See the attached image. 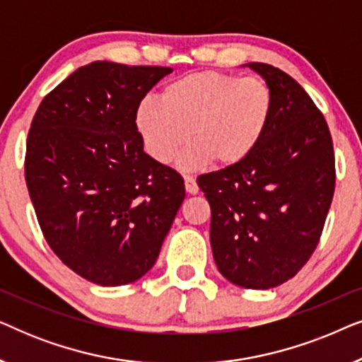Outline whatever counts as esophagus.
Segmentation results:
<instances>
[{"label":"esophagus","instance_id":"34e87169","mask_svg":"<svg viewBox=\"0 0 362 362\" xmlns=\"http://www.w3.org/2000/svg\"><path fill=\"white\" fill-rule=\"evenodd\" d=\"M185 186H186V191L189 192V194H197V191H199L196 180L189 175H185Z\"/></svg>","mask_w":362,"mask_h":362}]
</instances>
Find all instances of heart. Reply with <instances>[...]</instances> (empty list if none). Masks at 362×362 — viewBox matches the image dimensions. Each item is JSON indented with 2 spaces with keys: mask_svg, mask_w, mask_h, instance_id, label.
Here are the masks:
<instances>
[{
  "mask_svg": "<svg viewBox=\"0 0 362 362\" xmlns=\"http://www.w3.org/2000/svg\"><path fill=\"white\" fill-rule=\"evenodd\" d=\"M274 113V92L259 76L217 71L182 76L163 88L161 100L138 103L135 122L148 155L170 163L187 141L194 143L180 165L196 170L211 161L234 166L259 146Z\"/></svg>",
  "mask_w": 362,
  "mask_h": 362,
  "instance_id": "obj_1",
  "label": "heart"
}]
</instances>
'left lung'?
Wrapping results in <instances>:
<instances>
[{
	"instance_id": "obj_1",
	"label": "left lung",
	"mask_w": 362,
	"mask_h": 362,
	"mask_svg": "<svg viewBox=\"0 0 362 362\" xmlns=\"http://www.w3.org/2000/svg\"><path fill=\"white\" fill-rule=\"evenodd\" d=\"M269 82L274 113L252 155L197 176L211 206V247L230 284L267 290L310 260L334 194L333 140L323 113L295 78L247 64Z\"/></svg>"
}]
</instances>
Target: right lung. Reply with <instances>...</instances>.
Wrapping results in <instances>:
<instances>
[{"instance_id": "add662e5", "label": "right lung", "mask_w": 362, "mask_h": 362, "mask_svg": "<svg viewBox=\"0 0 362 362\" xmlns=\"http://www.w3.org/2000/svg\"><path fill=\"white\" fill-rule=\"evenodd\" d=\"M170 67L95 61L37 107L24 176L44 239L82 279L118 286L155 265L185 180L143 151L136 107Z\"/></svg>"}]
</instances>
